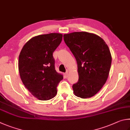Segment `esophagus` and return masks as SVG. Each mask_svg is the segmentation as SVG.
Here are the masks:
<instances>
[{
  "label": "esophagus",
  "mask_w": 130,
  "mask_h": 130,
  "mask_svg": "<svg viewBox=\"0 0 130 130\" xmlns=\"http://www.w3.org/2000/svg\"><path fill=\"white\" fill-rule=\"evenodd\" d=\"M68 76V72H67L64 74V77L65 78H67Z\"/></svg>",
  "instance_id": "1"
}]
</instances>
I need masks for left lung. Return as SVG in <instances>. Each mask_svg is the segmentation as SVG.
<instances>
[{
  "label": "left lung",
  "instance_id": "obj_1",
  "mask_svg": "<svg viewBox=\"0 0 130 130\" xmlns=\"http://www.w3.org/2000/svg\"><path fill=\"white\" fill-rule=\"evenodd\" d=\"M63 40L77 63L79 79L73 85V92L78 97H91L107 81L112 60L110 49L100 36L86 32L65 34Z\"/></svg>",
  "mask_w": 130,
  "mask_h": 130
}]
</instances>
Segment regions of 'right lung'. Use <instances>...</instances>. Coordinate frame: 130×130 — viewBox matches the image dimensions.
<instances>
[{"label": "right lung", "instance_id": "right-lung-1", "mask_svg": "<svg viewBox=\"0 0 130 130\" xmlns=\"http://www.w3.org/2000/svg\"><path fill=\"white\" fill-rule=\"evenodd\" d=\"M62 35L52 34L34 37L27 42L19 58V71L25 88L35 97L53 98L63 79L55 69L53 53L62 41Z\"/></svg>", "mask_w": 130, "mask_h": 130}]
</instances>
